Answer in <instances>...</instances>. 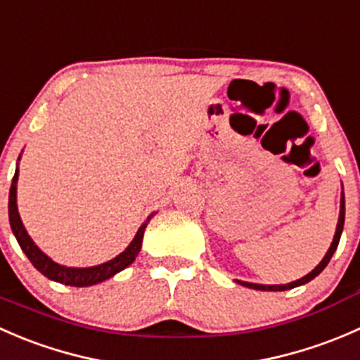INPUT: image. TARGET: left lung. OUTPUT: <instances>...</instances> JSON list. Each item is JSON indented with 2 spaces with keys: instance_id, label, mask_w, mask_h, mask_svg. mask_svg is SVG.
I'll return each mask as SVG.
<instances>
[{
  "instance_id": "1",
  "label": "left lung",
  "mask_w": 360,
  "mask_h": 360,
  "mask_svg": "<svg viewBox=\"0 0 360 360\" xmlns=\"http://www.w3.org/2000/svg\"><path fill=\"white\" fill-rule=\"evenodd\" d=\"M343 223H345V197H343V195H341V210H340V219H338V226H336L335 238H333V244H331V248H329L328 254H326L324 259H322L321 263H319L317 266H315V270H311L310 274L307 275V277H303V278H300V281L291 282V284H285V285H261V284H250V282H240V284L245 285V288L257 289V291H288V289H292V288H297V285L307 284V282H310L311 278L317 277V275L321 274V271L324 270L326 266H328L329 259H331L333 254H335V250H336V248H338V244H340L341 231H343Z\"/></svg>"
}]
</instances>
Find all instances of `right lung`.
<instances>
[{
    "instance_id": "right-lung-1",
    "label": "right lung",
    "mask_w": 360,
    "mask_h": 360,
    "mask_svg": "<svg viewBox=\"0 0 360 360\" xmlns=\"http://www.w3.org/2000/svg\"><path fill=\"white\" fill-rule=\"evenodd\" d=\"M17 179H19V169L15 170V176L12 179V188H10V197H8V217H10V226H12L13 235H15L17 242H19L20 249L24 250L25 256L29 257V261L32 263V266L39 271V274L45 275L50 281L60 282L64 285H72V288H86V285L99 284V282L106 281V278L112 277L115 274L122 271L123 268L129 266L130 263H134L136 256L139 254L141 244H143V235L146 230L148 223H150L151 216L148 217L146 223L139 228L137 235L134 237V240L130 242V245L123 250L120 256H116L115 259L108 261V263L99 264V266L92 268H66L57 264L56 261L50 259L46 254H43L41 250L34 245V242L31 240V237L25 231L22 221H20L19 210H17Z\"/></svg>"
}]
</instances>
